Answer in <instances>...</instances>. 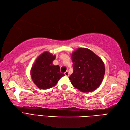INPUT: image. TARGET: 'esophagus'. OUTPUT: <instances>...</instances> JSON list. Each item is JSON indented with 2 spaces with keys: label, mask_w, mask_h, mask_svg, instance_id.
I'll return each mask as SVG.
<instances>
[{
  "label": "esophagus",
  "mask_w": 130,
  "mask_h": 130,
  "mask_svg": "<svg viewBox=\"0 0 130 130\" xmlns=\"http://www.w3.org/2000/svg\"><path fill=\"white\" fill-rule=\"evenodd\" d=\"M64 75L66 76H67V77H68V76H69V73H68V71H66V72L64 73Z\"/></svg>",
  "instance_id": "obj_1"
}]
</instances>
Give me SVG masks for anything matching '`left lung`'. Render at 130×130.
I'll use <instances>...</instances> for the list:
<instances>
[{"mask_svg":"<svg viewBox=\"0 0 130 130\" xmlns=\"http://www.w3.org/2000/svg\"><path fill=\"white\" fill-rule=\"evenodd\" d=\"M73 72L69 77L75 88L91 92L99 87L104 77L105 64L100 58L87 48H78L72 53Z\"/></svg>","mask_w":130,"mask_h":130,"instance_id":"8db88e82","label":"left lung"}]
</instances>
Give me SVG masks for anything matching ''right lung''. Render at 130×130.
<instances>
[{"label":"right lung","mask_w":130,"mask_h":130,"mask_svg":"<svg viewBox=\"0 0 130 130\" xmlns=\"http://www.w3.org/2000/svg\"><path fill=\"white\" fill-rule=\"evenodd\" d=\"M56 56L45 52L39 56L31 68L30 75L33 82L39 88L45 89L55 86L64 74L60 73V67L53 64Z\"/></svg>","instance_id":"right-lung-1"}]
</instances>
